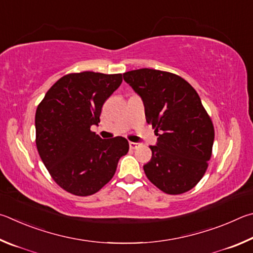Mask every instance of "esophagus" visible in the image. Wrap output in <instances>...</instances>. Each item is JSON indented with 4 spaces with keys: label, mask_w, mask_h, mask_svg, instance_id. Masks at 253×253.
I'll return each instance as SVG.
<instances>
[{
    "label": "esophagus",
    "mask_w": 253,
    "mask_h": 253,
    "mask_svg": "<svg viewBox=\"0 0 253 253\" xmlns=\"http://www.w3.org/2000/svg\"><path fill=\"white\" fill-rule=\"evenodd\" d=\"M129 144H130V148L131 149H136L140 145L139 143H136V142H130Z\"/></svg>",
    "instance_id": "obj_1"
}]
</instances>
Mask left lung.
Here are the masks:
<instances>
[{"mask_svg": "<svg viewBox=\"0 0 253 253\" xmlns=\"http://www.w3.org/2000/svg\"><path fill=\"white\" fill-rule=\"evenodd\" d=\"M144 104L145 119L157 132V145L143 170L165 193L196 187L208 169L214 127L197 91L179 75L153 69L123 73Z\"/></svg>", "mask_w": 253, "mask_h": 253, "instance_id": "left-lung-1", "label": "left lung"}]
</instances>
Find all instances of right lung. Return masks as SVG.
<instances>
[{"label":"right lung","mask_w":253,"mask_h":253,"mask_svg":"<svg viewBox=\"0 0 253 253\" xmlns=\"http://www.w3.org/2000/svg\"><path fill=\"white\" fill-rule=\"evenodd\" d=\"M121 83L122 74L70 73L57 80L38 105V151L65 191L94 194L113 178L120 158L129 151L126 138L102 140L91 131L100 122L104 102Z\"/></svg>","instance_id":"obj_1"}]
</instances>
